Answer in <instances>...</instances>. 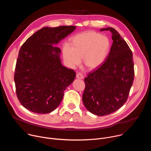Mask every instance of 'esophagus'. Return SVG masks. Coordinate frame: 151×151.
Instances as JSON below:
<instances>
[{"mask_svg":"<svg viewBox=\"0 0 151 151\" xmlns=\"http://www.w3.org/2000/svg\"><path fill=\"white\" fill-rule=\"evenodd\" d=\"M76 76L78 79H83V75L81 73H77Z\"/></svg>","mask_w":151,"mask_h":151,"instance_id":"obj_1","label":"esophagus"}]
</instances>
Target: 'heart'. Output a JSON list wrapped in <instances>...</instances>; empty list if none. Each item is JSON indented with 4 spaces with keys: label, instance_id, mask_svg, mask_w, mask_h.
<instances>
[{
    "label": "heart",
    "instance_id": "b5f03b06",
    "mask_svg": "<svg viewBox=\"0 0 151 151\" xmlns=\"http://www.w3.org/2000/svg\"><path fill=\"white\" fill-rule=\"evenodd\" d=\"M110 47L111 42L107 36L94 32H85L74 37L72 47H64L63 57L70 68L79 64L83 58L84 65L94 69L104 63Z\"/></svg>",
    "mask_w": 151,
    "mask_h": 151
}]
</instances>
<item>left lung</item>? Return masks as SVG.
Returning a JSON list of instances; mask_svg holds the SVG:
<instances>
[{
	"mask_svg": "<svg viewBox=\"0 0 151 151\" xmlns=\"http://www.w3.org/2000/svg\"><path fill=\"white\" fill-rule=\"evenodd\" d=\"M112 33L113 44L102 65L84 79L83 103L97 116L109 115L126 102L133 85L134 72L133 54L119 33L107 27L100 31Z\"/></svg>",
	"mask_w": 151,
	"mask_h": 151,
	"instance_id": "1",
	"label": "left lung"
}]
</instances>
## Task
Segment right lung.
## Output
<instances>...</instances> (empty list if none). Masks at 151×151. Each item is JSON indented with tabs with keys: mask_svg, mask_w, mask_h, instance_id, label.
Instances as JSON below:
<instances>
[{
	"mask_svg": "<svg viewBox=\"0 0 151 151\" xmlns=\"http://www.w3.org/2000/svg\"><path fill=\"white\" fill-rule=\"evenodd\" d=\"M75 29L73 26L45 27L21 46L14 82L18 99L27 110L40 114L52 112L73 82L76 73L62 65L61 50L55 46Z\"/></svg>",
	"mask_w": 151,
	"mask_h": 151,
	"instance_id": "1",
	"label": "right lung"
}]
</instances>
